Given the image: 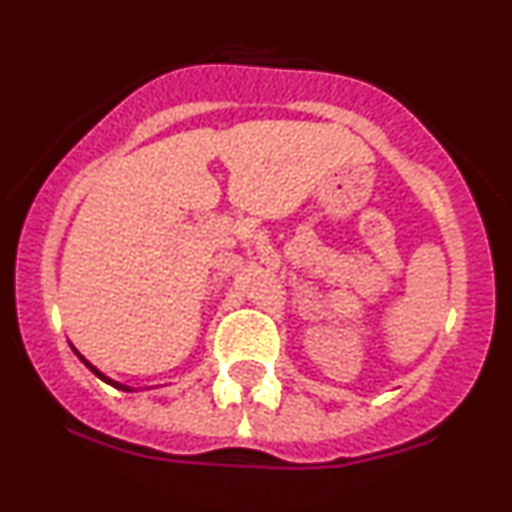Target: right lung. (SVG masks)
Returning a JSON list of instances; mask_svg holds the SVG:
<instances>
[{
    "instance_id": "obj_1",
    "label": "right lung",
    "mask_w": 512,
    "mask_h": 512,
    "mask_svg": "<svg viewBox=\"0 0 512 512\" xmlns=\"http://www.w3.org/2000/svg\"><path fill=\"white\" fill-rule=\"evenodd\" d=\"M73 351H75V348H73ZM75 355H78V358H80V360H83V363H85V365H88V368H90V370H93V373H95V375H98V378L102 380V383H107V385L117 387V390H125V392H132V390H134V387H129V385H122V383H117V380L107 378V375H105V373H100V370H98V368H95V365H93V363H88V360H85V358H83V355H80L78 351H75Z\"/></svg>"
}]
</instances>
